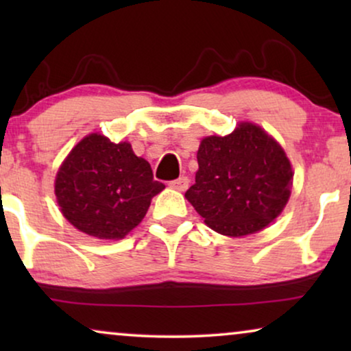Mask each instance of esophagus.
<instances>
[{
    "mask_svg": "<svg viewBox=\"0 0 351 351\" xmlns=\"http://www.w3.org/2000/svg\"><path fill=\"white\" fill-rule=\"evenodd\" d=\"M169 186L177 191H185L186 189H189V179H186V177H179L177 180H172Z\"/></svg>",
    "mask_w": 351,
    "mask_h": 351,
    "instance_id": "obj_1",
    "label": "esophagus"
}]
</instances>
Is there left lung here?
I'll use <instances>...</instances> for the list:
<instances>
[{
    "label": "left lung",
    "mask_w": 351,
    "mask_h": 351,
    "mask_svg": "<svg viewBox=\"0 0 351 351\" xmlns=\"http://www.w3.org/2000/svg\"><path fill=\"white\" fill-rule=\"evenodd\" d=\"M198 171L185 198L210 230L241 238L268 227L286 208L292 165L265 129L241 121L227 136L199 143Z\"/></svg>",
    "instance_id": "1"
}]
</instances>
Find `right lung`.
Returning <instances> with one entry per match:
<instances>
[{"mask_svg": "<svg viewBox=\"0 0 351 351\" xmlns=\"http://www.w3.org/2000/svg\"><path fill=\"white\" fill-rule=\"evenodd\" d=\"M165 190L153 180L147 160L129 142L114 143L99 132L71 148L56 174L54 193L64 217L97 239L118 241L132 232Z\"/></svg>", "mask_w": 351, "mask_h": 351, "instance_id": "right-lung-1", "label": "right lung"}]
</instances>
